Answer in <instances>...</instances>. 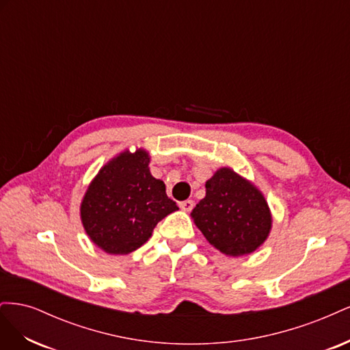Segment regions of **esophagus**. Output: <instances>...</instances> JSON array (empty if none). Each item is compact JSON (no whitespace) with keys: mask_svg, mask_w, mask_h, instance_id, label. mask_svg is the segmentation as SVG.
<instances>
[{"mask_svg":"<svg viewBox=\"0 0 350 350\" xmlns=\"http://www.w3.org/2000/svg\"><path fill=\"white\" fill-rule=\"evenodd\" d=\"M194 207V201L193 200H185L179 203V208L184 210V211H191Z\"/></svg>","mask_w":350,"mask_h":350,"instance_id":"obj_1","label":"esophagus"}]
</instances>
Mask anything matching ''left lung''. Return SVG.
I'll return each mask as SVG.
<instances>
[{"label":"left lung","mask_w":350,"mask_h":350,"mask_svg":"<svg viewBox=\"0 0 350 350\" xmlns=\"http://www.w3.org/2000/svg\"><path fill=\"white\" fill-rule=\"evenodd\" d=\"M191 219L201 234L221 254L241 257L257 251L270 235L273 217L260 188L229 166L206 181V197Z\"/></svg>","instance_id":"8db88e82"}]
</instances>
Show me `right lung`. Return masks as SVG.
<instances>
[{
    "mask_svg": "<svg viewBox=\"0 0 350 350\" xmlns=\"http://www.w3.org/2000/svg\"><path fill=\"white\" fill-rule=\"evenodd\" d=\"M149 163L143 147L125 149L99 169L83 196L81 225L94 245L111 256L140 248L159 221L178 210Z\"/></svg>",
    "mask_w": 350,
    "mask_h": 350,
    "instance_id": "right-lung-1",
    "label": "right lung"
}]
</instances>
